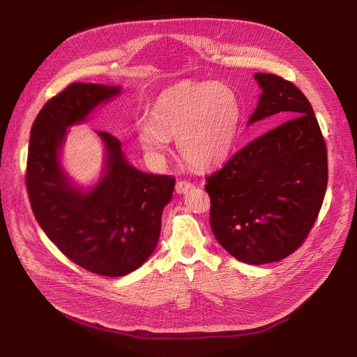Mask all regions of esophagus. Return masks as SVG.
<instances>
[{
	"label": "esophagus",
	"instance_id": "34e87169",
	"mask_svg": "<svg viewBox=\"0 0 357 357\" xmlns=\"http://www.w3.org/2000/svg\"><path fill=\"white\" fill-rule=\"evenodd\" d=\"M194 188V183L188 182V181H178L176 182V192L178 194H186L188 191H191Z\"/></svg>",
	"mask_w": 357,
	"mask_h": 357
}]
</instances>
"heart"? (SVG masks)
Returning a JSON list of instances; mask_svg holds the SVG:
<instances>
[{
	"mask_svg": "<svg viewBox=\"0 0 357 357\" xmlns=\"http://www.w3.org/2000/svg\"><path fill=\"white\" fill-rule=\"evenodd\" d=\"M241 108L224 84L185 81L163 89L152 105V119L137 123L144 152L162 159L176 139L182 158L198 169L221 165L236 142Z\"/></svg>",
	"mask_w": 357,
	"mask_h": 357,
	"instance_id": "1",
	"label": "heart"
}]
</instances>
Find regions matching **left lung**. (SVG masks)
<instances>
[{"instance_id": "obj_1", "label": "left lung", "mask_w": 357, "mask_h": 357, "mask_svg": "<svg viewBox=\"0 0 357 357\" xmlns=\"http://www.w3.org/2000/svg\"><path fill=\"white\" fill-rule=\"evenodd\" d=\"M261 96L248 124L291 117L241 147L207 176L210 224L220 245L240 261L282 260L303 245L324 201L327 147L312 107L292 82L256 73Z\"/></svg>"}]
</instances>
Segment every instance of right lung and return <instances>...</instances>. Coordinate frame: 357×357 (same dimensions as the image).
Wrapping results in <instances>:
<instances>
[{
    "mask_svg": "<svg viewBox=\"0 0 357 357\" xmlns=\"http://www.w3.org/2000/svg\"><path fill=\"white\" fill-rule=\"evenodd\" d=\"M120 86L75 82L37 114L29 142L26 186L31 210L46 236L73 264L101 276L119 278L140 268L156 249L165 205L175 178L131 166L121 142L98 131L105 144V171L89 191L66 176L59 150L69 126L119 96Z\"/></svg>",
    "mask_w": 357,
    "mask_h": 357,
    "instance_id": "add662e5",
    "label": "right lung"
}]
</instances>
